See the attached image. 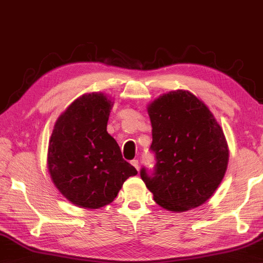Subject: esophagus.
Segmentation results:
<instances>
[{"mask_svg": "<svg viewBox=\"0 0 263 263\" xmlns=\"http://www.w3.org/2000/svg\"><path fill=\"white\" fill-rule=\"evenodd\" d=\"M131 164L133 167H136L138 170H139V160H137V159H133L132 161H131Z\"/></svg>", "mask_w": 263, "mask_h": 263, "instance_id": "1", "label": "esophagus"}]
</instances>
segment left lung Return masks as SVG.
<instances>
[{
  "instance_id": "left-lung-1",
  "label": "left lung",
  "mask_w": 263,
  "mask_h": 263,
  "mask_svg": "<svg viewBox=\"0 0 263 263\" xmlns=\"http://www.w3.org/2000/svg\"><path fill=\"white\" fill-rule=\"evenodd\" d=\"M155 166L140 176L155 201L172 212L195 209L221 184L229 162L222 127L205 104L187 90L150 104Z\"/></svg>"
}]
</instances>
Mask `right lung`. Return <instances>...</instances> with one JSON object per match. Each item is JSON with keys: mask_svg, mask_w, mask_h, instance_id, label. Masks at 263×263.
<instances>
[{"mask_svg": "<svg viewBox=\"0 0 263 263\" xmlns=\"http://www.w3.org/2000/svg\"><path fill=\"white\" fill-rule=\"evenodd\" d=\"M112 105L103 94L83 95L60 115L49 141L48 169L53 184L84 209L112 203L123 182L138 174L106 131Z\"/></svg>", "mask_w": 263, "mask_h": 263, "instance_id": "1", "label": "right lung"}]
</instances>
